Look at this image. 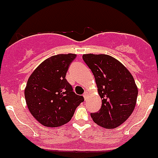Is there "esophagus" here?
I'll return each mask as SVG.
<instances>
[{"mask_svg":"<svg viewBox=\"0 0 158 158\" xmlns=\"http://www.w3.org/2000/svg\"><path fill=\"white\" fill-rule=\"evenodd\" d=\"M83 96H84V98H85V99H86L87 96H88V92H85V93L83 94Z\"/></svg>","mask_w":158,"mask_h":158,"instance_id":"obj_1","label":"esophagus"}]
</instances>
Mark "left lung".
Instances as JSON below:
<instances>
[{"label":"left lung","instance_id":"1","mask_svg":"<svg viewBox=\"0 0 158 158\" xmlns=\"http://www.w3.org/2000/svg\"><path fill=\"white\" fill-rule=\"evenodd\" d=\"M95 77L102 106L91 114L92 120L105 128L121 125L132 114L138 88L132 75L121 62L108 55L85 54L82 56Z\"/></svg>","mask_w":158,"mask_h":158}]
</instances>
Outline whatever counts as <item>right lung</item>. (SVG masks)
Here are the masks:
<instances>
[{
  "instance_id": "right-lung-1",
  "label": "right lung",
  "mask_w": 158,
  "mask_h": 158,
  "mask_svg": "<svg viewBox=\"0 0 158 158\" xmlns=\"http://www.w3.org/2000/svg\"><path fill=\"white\" fill-rule=\"evenodd\" d=\"M76 54L48 58L31 73L24 94L30 114L46 127L62 126L71 120L84 97L73 92L66 74Z\"/></svg>"
}]
</instances>
